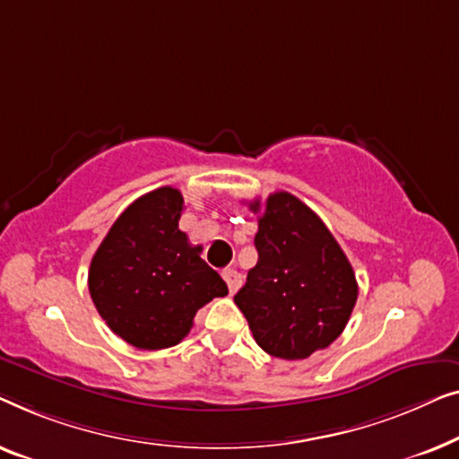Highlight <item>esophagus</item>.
Masks as SVG:
<instances>
[{
	"instance_id": "esophagus-1",
	"label": "esophagus",
	"mask_w": 459,
	"mask_h": 459,
	"mask_svg": "<svg viewBox=\"0 0 459 459\" xmlns=\"http://www.w3.org/2000/svg\"><path fill=\"white\" fill-rule=\"evenodd\" d=\"M222 276H224V281H227V285H229V291L230 293H235L238 287H241V282H243V279H241V274L237 273V270H232V268H229V270H224L222 273Z\"/></svg>"
}]
</instances>
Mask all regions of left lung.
<instances>
[{
  "label": "left lung",
  "instance_id": "left-lung-1",
  "mask_svg": "<svg viewBox=\"0 0 459 459\" xmlns=\"http://www.w3.org/2000/svg\"><path fill=\"white\" fill-rule=\"evenodd\" d=\"M260 212V202L249 204ZM257 264L235 303L255 343L282 359H306L343 333L358 281L337 238L301 199L268 195L257 218Z\"/></svg>",
  "mask_w": 459,
  "mask_h": 459
}]
</instances>
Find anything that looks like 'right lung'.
<instances>
[{"label": "right lung", "mask_w": 459, "mask_h": 459, "mask_svg": "<svg viewBox=\"0 0 459 459\" xmlns=\"http://www.w3.org/2000/svg\"><path fill=\"white\" fill-rule=\"evenodd\" d=\"M174 186L134 199L108 230L89 268V293L112 333L139 350H166L189 334L197 309L229 295L227 282L178 229Z\"/></svg>", "instance_id": "add662e5"}]
</instances>
